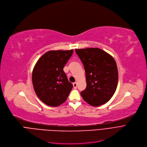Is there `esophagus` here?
Segmentation results:
<instances>
[{"label": "esophagus", "instance_id": "1", "mask_svg": "<svg viewBox=\"0 0 147 147\" xmlns=\"http://www.w3.org/2000/svg\"><path fill=\"white\" fill-rule=\"evenodd\" d=\"M73 86H74V88H77V86H78L77 83H76V82H74V83L73 84Z\"/></svg>", "mask_w": 147, "mask_h": 147}]
</instances>
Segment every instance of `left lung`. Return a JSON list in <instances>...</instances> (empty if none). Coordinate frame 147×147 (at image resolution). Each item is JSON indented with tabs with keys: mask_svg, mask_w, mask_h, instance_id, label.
<instances>
[{
	"mask_svg": "<svg viewBox=\"0 0 147 147\" xmlns=\"http://www.w3.org/2000/svg\"><path fill=\"white\" fill-rule=\"evenodd\" d=\"M84 67L87 87L81 95L92 106L106 103L114 95L118 84V69L114 58L100 48L76 49Z\"/></svg>",
	"mask_w": 147,
	"mask_h": 147,
	"instance_id": "1",
	"label": "left lung"
}]
</instances>
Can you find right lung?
Masks as SVG:
<instances>
[{"mask_svg":"<svg viewBox=\"0 0 147 147\" xmlns=\"http://www.w3.org/2000/svg\"><path fill=\"white\" fill-rule=\"evenodd\" d=\"M73 50L50 51L37 61L32 72V82L40 100L48 106L57 107L65 102L73 88L63 67Z\"/></svg>","mask_w":147,"mask_h":147,"instance_id":"add662e5","label":"right lung"}]
</instances>
